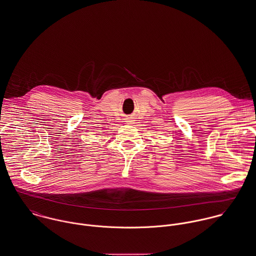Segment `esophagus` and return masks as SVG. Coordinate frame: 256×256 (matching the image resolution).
Masks as SVG:
<instances>
[{
  "mask_svg": "<svg viewBox=\"0 0 256 256\" xmlns=\"http://www.w3.org/2000/svg\"><path fill=\"white\" fill-rule=\"evenodd\" d=\"M127 122H131V121H127Z\"/></svg>",
  "mask_w": 256,
  "mask_h": 256,
  "instance_id": "esophagus-1",
  "label": "esophagus"
}]
</instances>
